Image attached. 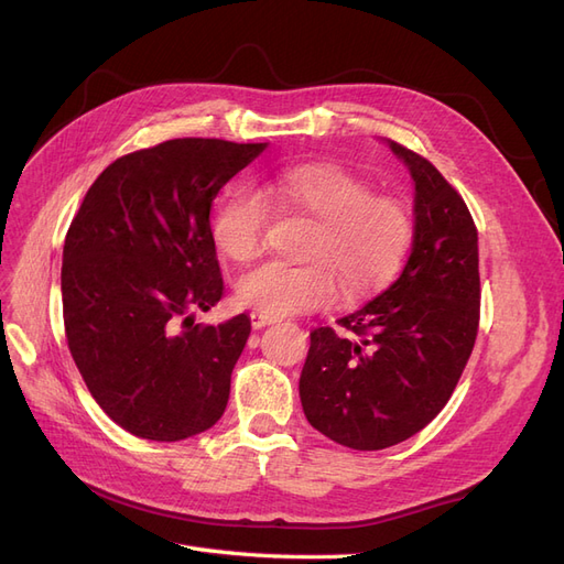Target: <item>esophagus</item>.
<instances>
[{"instance_id":"1","label":"esophagus","mask_w":564,"mask_h":564,"mask_svg":"<svg viewBox=\"0 0 564 564\" xmlns=\"http://www.w3.org/2000/svg\"><path fill=\"white\" fill-rule=\"evenodd\" d=\"M249 317H251V327H253V329H261V327H265V324L278 322V317L265 315V313H259V311H253Z\"/></svg>"}]
</instances>
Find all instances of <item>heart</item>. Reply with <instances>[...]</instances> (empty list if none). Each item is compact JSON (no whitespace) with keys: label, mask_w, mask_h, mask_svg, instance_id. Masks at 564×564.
Wrapping results in <instances>:
<instances>
[{"label":"heart","mask_w":564,"mask_h":564,"mask_svg":"<svg viewBox=\"0 0 564 564\" xmlns=\"http://www.w3.org/2000/svg\"><path fill=\"white\" fill-rule=\"evenodd\" d=\"M271 209L313 224L301 259L265 263L237 282V299L272 317L301 315L334 303L360 301L398 275L412 242V218L395 195L371 193L369 183L332 162H305L261 178L256 193L235 191L214 218V242L235 263L263 251Z\"/></svg>","instance_id":"obj_1"}]
</instances>
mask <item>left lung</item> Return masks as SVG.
<instances>
[{
    "mask_svg": "<svg viewBox=\"0 0 564 564\" xmlns=\"http://www.w3.org/2000/svg\"><path fill=\"white\" fill-rule=\"evenodd\" d=\"M414 178L412 253L386 292L317 327L301 371L305 419L338 445L377 452L425 429L452 398L480 324L477 228L437 169L395 141Z\"/></svg>",
    "mask_w": 564,
    "mask_h": 564,
    "instance_id": "8db88e82",
    "label": "left lung"
}]
</instances>
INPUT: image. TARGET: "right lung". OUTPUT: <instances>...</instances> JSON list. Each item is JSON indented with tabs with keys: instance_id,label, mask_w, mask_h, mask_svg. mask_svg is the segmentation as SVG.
<instances>
[{
	"instance_id": "1",
	"label": "right lung",
	"mask_w": 564,
	"mask_h": 564,
	"mask_svg": "<svg viewBox=\"0 0 564 564\" xmlns=\"http://www.w3.org/2000/svg\"><path fill=\"white\" fill-rule=\"evenodd\" d=\"M265 143L174 139L117 158L63 247L67 348L100 409L135 437L176 442L224 416L251 332L195 324L224 296L212 202Z\"/></svg>"
}]
</instances>
